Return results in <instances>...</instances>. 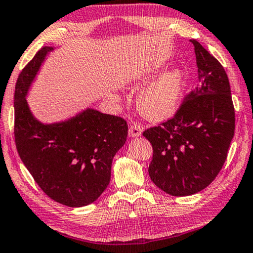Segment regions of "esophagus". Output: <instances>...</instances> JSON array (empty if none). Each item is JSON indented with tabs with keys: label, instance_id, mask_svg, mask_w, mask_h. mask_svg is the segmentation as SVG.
Here are the masks:
<instances>
[{
	"label": "esophagus",
	"instance_id": "obj_1",
	"mask_svg": "<svg viewBox=\"0 0 253 253\" xmlns=\"http://www.w3.org/2000/svg\"><path fill=\"white\" fill-rule=\"evenodd\" d=\"M142 134V126L138 123L132 124L129 129V136L130 138H138Z\"/></svg>",
	"mask_w": 253,
	"mask_h": 253
}]
</instances>
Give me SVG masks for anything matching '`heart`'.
<instances>
[{"label":"heart","mask_w":253,"mask_h":253,"mask_svg":"<svg viewBox=\"0 0 253 253\" xmlns=\"http://www.w3.org/2000/svg\"><path fill=\"white\" fill-rule=\"evenodd\" d=\"M151 67L131 65L122 75L126 83H134L146 77ZM186 73L172 68L159 75L147 85L136 97V106L143 117L152 121H163L175 113L183 98Z\"/></svg>","instance_id":"b5f03b06"}]
</instances>
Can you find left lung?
I'll return each mask as SVG.
<instances>
[{"instance_id":"left-lung-1","label":"left lung","mask_w":253,"mask_h":253,"mask_svg":"<svg viewBox=\"0 0 253 253\" xmlns=\"http://www.w3.org/2000/svg\"><path fill=\"white\" fill-rule=\"evenodd\" d=\"M198 84L175 117L150 127L143 136L154 157L149 176L172 196H189L212 183L225 163L233 139L235 114L229 78L217 59L192 39Z\"/></svg>"}]
</instances>
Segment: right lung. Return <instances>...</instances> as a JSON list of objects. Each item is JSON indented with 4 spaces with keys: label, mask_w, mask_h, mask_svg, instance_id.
I'll use <instances>...</instances> for the list:
<instances>
[{
    "label": "right lung",
    "mask_w": 253,
    "mask_h": 253,
    "mask_svg": "<svg viewBox=\"0 0 253 253\" xmlns=\"http://www.w3.org/2000/svg\"><path fill=\"white\" fill-rule=\"evenodd\" d=\"M43 47L19 75L14 92V136L19 156L40 188L60 204L94 203L111 180L112 161L126 141L123 119L86 107L73 117L43 123L27 97L49 52Z\"/></svg>",
    "instance_id": "obj_1"
}]
</instances>
